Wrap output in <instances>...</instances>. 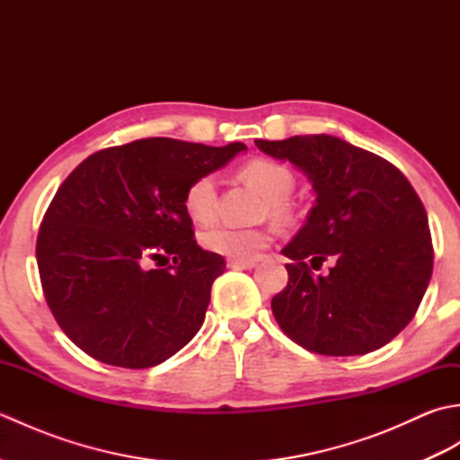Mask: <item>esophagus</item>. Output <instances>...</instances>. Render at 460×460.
<instances>
[{
    "label": "esophagus",
    "instance_id": "1",
    "mask_svg": "<svg viewBox=\"0 0 460 460\" xmlns=\"http://www.w3.org/2000/svg\"><path fill=\"white\" fill-rule=\"evenodd\" d=\"M229 269H241V270H251L257 267V261H239V259H229L227 261Z\"/></svg>",
    "mask_w": 460,
    "mask_h": 460
}]
</instances>
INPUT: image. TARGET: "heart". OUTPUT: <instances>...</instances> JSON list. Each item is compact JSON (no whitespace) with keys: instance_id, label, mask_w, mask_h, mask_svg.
Here are the masks:
<instances>
[{"instance_id":"heart-1","label":"heart","mask_w":460,"mask_h":460,"mask_svg":"<svg viewBox=\"0 0 460 460\" xmlns=\"http://www.w3.org/2000/svg\"><path fill=\"white\" fill-rule=\"evenodd\" d=\"M241 178L251 188H255L267 199L269 215L275 219H285L288 215L287 199L295 188V175L279 162L267 158H255L243 164ZM183 209L195 223H209L217 213V183L211 173L195 178L183 195ZM199 243L205 251L215 255L249 261L259 255L270 243V231L267 229H237L229 225H211L203 229Z\"/></svg>"}]
</instances>
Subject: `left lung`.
<instances>
[{
	"label": "left lung",
	"instance_id": "left-lung-1",
	"mask_svg": "<svg viewBox=\"0 0 460 460\" xmlns=\"http://www.w3.org/2000/svg\"><path fill=\"white\" fill-rule=\"evenodd\" d=\"M288 160L316 193L305 227L282 249L288 285L270 308L280 330L322 356H361L402 332L433 272L427 211L394 164L328 134L255 140ZM326 258L328 276L316 278Z\"/></svg>",
	"mask_w": 460,
	"mask_h": 460
}]
</instances>
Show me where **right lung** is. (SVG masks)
Returning a JSON list of instances; mask_svg holds the SVG:
<instances>
[{
    "label": "right lung",
    "mask_w": 460,
    "mask_h": 460,
    "mask_svg": "<svg viewBox=\"0 0 460 460\" xmlns=\"http://www.w3.org/2000/svg\"><path fill=\"white\" fill-rule=\"evenodd\" d=\"M243 150L146 138L76 165L37 237L45 300L73 344L104 364L144 369L198 334L225 259L198 245L183 195Z\"/></svg>",
    "instance_id": "right-lung-1"
}]
</instances>
